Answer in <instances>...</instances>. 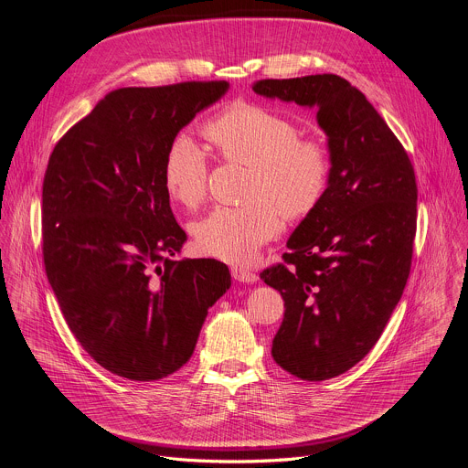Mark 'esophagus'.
<instances>
[{"mask_svg":"<svg viewBox=\"0 0 468 468\" xmlns=\"http://www.w3.org/2000/svg\"><path fill=\"white\" fill-rule=\"evenodd\" d=\"M231 276L237 282H242V283H255L257 282V274L244 269V266H231Z\"/></svg>","mask_w":468,"mask_h":468,"instance_id":"1","label":"esophagus"}]
</instances>
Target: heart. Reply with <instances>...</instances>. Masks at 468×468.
Segmentation results:
<instances>
[{
  "label": "heart",
  "instance_id": "b5f03b06",
  "mask_svg": "<svg viewBox=\"0 0 468 468\" xmlns=\"http://www.w3.org/2000/svg\"><path fill=\"white\" fill-rule=\"evenodd\" d=\"M207 139L222 159L250 166L248 204L215 207L194 224L197 248L231 264H250L283 229V215L302 218L325 194L331 161L316 139H302L287 116L255 103H240L211 120ZM209 163L190 137H176L165 155L163 183L172 199L197 207L207 196Z\"/></svg>",
  "mask_w": 468,
  "mask_h": 468
}]
</instances>
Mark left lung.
<instances>
[{"mask_svg":"<svg viewBox=\"0 0 468 468\" xmlns=\"http://www.w3.org/2000/svg\"><path fill=\"white\" fill-rule=\"evenodd\" d=\"M251 89L316 107L327 135L322 202L291 235L283 262L261 272L285 302L274 361L300 379L324 381L372 350L402 298L417 233L415 170L365 94L341 76L261 80Z\"/></svg>","mask_w":468,"mask_h":468,"instance_id":"left-lung-1","label":"left lung"}]
</instances>
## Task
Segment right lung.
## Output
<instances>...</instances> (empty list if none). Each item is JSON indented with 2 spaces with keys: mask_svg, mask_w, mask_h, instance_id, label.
Here are the masks:
<instances>
[{
  "mask_svg": "<svg viewBox=\"0 0 468 468\" xmlns=\"http://www.w3.org/2000/svg\"><path fill=\"white\" fill-rule=\"evenodd\" d=\"M228 81L109 92L55 144L42 183V257L74 337L109 372L155 381L192 356L229 289L217 259H181L163 165L177 133Z\"/></svg>",
  "mask_w": 468,
  "mask_h": 468,
  "instance_id": "1",
  "label": "right lung"
}]
</instances>
